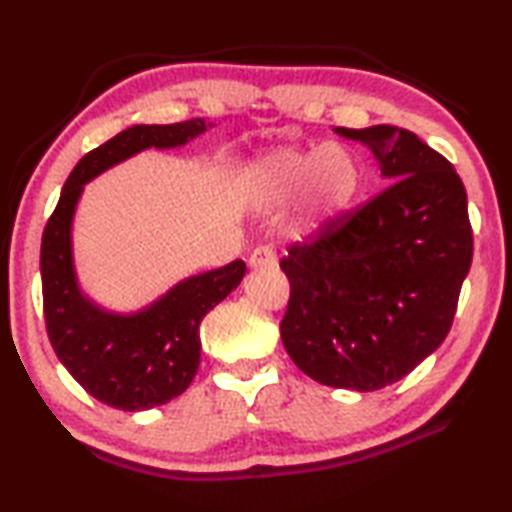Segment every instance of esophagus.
<instances>
[{
	"label": "esophagus",
	"instance_id": "obj_1",
	"mask_svg": "<svg viewBox=\"0 0 512 512\" xmlns=\"http://www.w3.org/2000/svg\"><path fill=\"white\" fill-rule=\"evenodd\" d=\"M248 264L250 268H275L277 266L275 250L271 246H257L253 253H250Z\"/></svg>",
	"mask_w": 512,
	"mask_h": 512
}]
</instances>
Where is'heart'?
Wrapping results in <instances>:
<instances>
[{"instance_id":"b5f03b06","label":"heart","mask_w":512,"mask_h":512,"mask_svg":"<svg viewBox=\"0 0 512 512\" xmlns=\"http://www.w3.org/2000/svg\"><path fill=\"white\" fill-rule=\"evenodd\" d=\"M361 169L343 146L320 149H282L257 155L241 173V194L255 207H282L300 196L298 223L318 232L339 216L357 194Z\"/></svg>"}]
</instances>
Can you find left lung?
Here are the masks:
<instances>
[{"instance_id": "obj_1", "label": "left lung", "mask_w": 512, "mask_h": 512, "mask_svg": "<svg viewBox=\"0 0 512 512\" xmlns=\"http://www.w3.org/2000/svg\"><path fill=\"white\" fill-rule=\"evenodd\" d=\"M368 146L388 187L357 214L293 244L282 343L332 388L395 384L445 341L472 264L467 194L452 162L418 135L377 124L336 128Z\"/></svg>"}]
</instances>
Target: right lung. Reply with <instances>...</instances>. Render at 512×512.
Listing matches in <instances>:
<instances>
[{
	"label": "right lung",
	"mask_w": 512,
	"mask_h": 512,
	"mask_svg": "<svg viewBox=\"0 0 512 512\" xmlns=\"http://www.w3.org/2000/svg\"><path fill=\"white\" fill-rule=\"evenodd\" d=\"M212 124H137L83 155L60 192L40 248L47 334L60 363L99 402L146 411L183 395L201 363V320L239 287L246 264L185 277L158 300L119 314L85 296L74 266L72 225L85 185L146 149H178Z\"/></svg>",
	"instance_id": "right-lung-1"
}]
</instances>
